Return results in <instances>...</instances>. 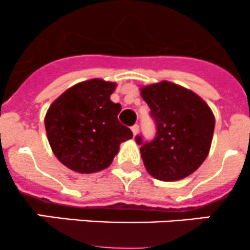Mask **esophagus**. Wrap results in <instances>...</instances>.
<instances>
[{
    "label": "esophagus",
    "instance_id": "1",
    "mask_svg": "<svg viewBox=\"0 0 250 250\" xmlns=\"http://www.w3.org/2000/svg\"><path fill=\"white\" fill-rule=\"evenodd\" d=\"M132 132H133V135H134V137H135V135H137L138 133H139V125H133V127H132Z\"/></svg>",
    "mask_w": 250,
    "mask_h": 250
}]
</instances>
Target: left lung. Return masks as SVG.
I'll use <instances>...</instances> for the list:
<instances>
[{"label": "left lung", "instance_id": "left-lung-1", "mask_svg": "<svg viewBox=\"0 0 250 250\" xmlns=\"http://www.w3.org/2000/svg\"><path fill=\"white\" fill-rule=\"evenodd\" d=\"M140 94L157 125L151 143L144 144L137 137L146 170L162 181L186 178L198 169L210 150L213 111L195 92L169 81L143 85Z\"/></svg>", "mask_w": 250, "mask_h": 250}]
</instances>
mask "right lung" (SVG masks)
Listing matches in <instances>:
<instances>
[{
  "mask_svg": "<svg viewBox=\"0 0 250 250\" xmlns=\"http://www.w3.org/2000/svg\"><path fill=\"white\" fill-rule=\"evenodd\" d=\"M117 83L92 78L76 83L50 104L44 116L55 157L74 172L92 174L112 163L123 141L133 138L118 121L121 104L110 97Z\"/></svg>",
  "mask_w": 250,
  "mask_h": 250,
  "instance_id": "right-lung-1",
  "label": "right lung"
}]
</instances>
